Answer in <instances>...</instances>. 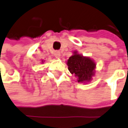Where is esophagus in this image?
<instances>
[{
    "instance_id": "obj_1",
    "label": "esophagus",
    "mask_w": 128,
    "mask_h": 128,
    "mask_svg": "<svg viewBox=\"0 0 128 128\" xmlns=\"http://www.w3.org/2000/svg\"><path fill=\"white\" fill-rule=\"evenodd\" d=\"M54 56H55L56 58H59L60 56V53L59 52H56L54 53Z\"/></svg>"
}]
</instances>
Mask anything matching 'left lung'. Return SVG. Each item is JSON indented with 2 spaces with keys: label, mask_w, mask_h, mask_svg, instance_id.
<instances>
[{
  "label": "left lung",
  "mask_w": 128,
  "mask_h": 128,
  "mask_svg": "<svg viewBox=\"0 0 128 128\" xmlns=\"http://www.w3.org/2000/svg\"><path fill=\"white\" fill-rule=\"evenodd\" d=\"M67 65L68 71L77 78L78 82L89 81L94 74V62L88 57L78 54L76 52L69 57Z\"/></svg>",
  "instance_id": "1"
}]
</instances>
